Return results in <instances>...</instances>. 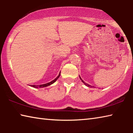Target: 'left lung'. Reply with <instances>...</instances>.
Returning <instances> with one entry per match:
<instances>
[{"mask_svg": "<svg viewBox=\"0 0 133 133\" xmlns=\"http://www.w3.org/2000/svg\"><path fill=\"white\" fill-rule=\"evenodd\" d=\"M80 80L82 81V82H83V83H84V84L85 85H86V86H87V87H92V86H91V85H90V84H87L86 83H85V82H84V81H83V80L82 79V78H81L80 77Z\"/></svg>", "mask_w": 133, "mask_h": 133, "instance_id": "8db88e82", "label": "left lung"}]
</instances>
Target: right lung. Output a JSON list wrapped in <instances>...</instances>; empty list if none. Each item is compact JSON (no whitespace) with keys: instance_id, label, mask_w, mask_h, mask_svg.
I'll return each mask as SVG.
<instances>
[{"instance_id":"right-lung-1","label":"right lung","mask_w":133,"mask_h":133,"mask_svg":"<svg viewBox=\"0 0 133 133\" xmlns=\"http://www.w3.org/2000/svg\"><path fill=\"white\" fill-rule=\"evenodd\" d=\"M60 73H59V75L57 76V77H56L55 80H53V81H51V82L48 83H46V84H40L39 85H31V86H32L33 87H35V88H38V87H47V86H49V85H51V84H53V83H55L56 80L58 79V78L60 77Z\"/></svg>"}]
</instances>
